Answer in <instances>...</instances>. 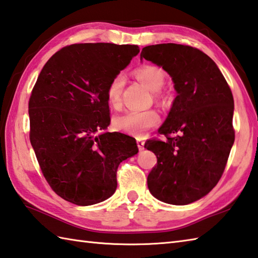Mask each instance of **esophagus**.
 <instances>
[{"mask_svg": "<svg viewBox=\"0 0 258 258\" xmlns=\"http://www.w3.org/2000/svg\"><path fill=\"white\" fill-rule=\"evenodd\" d=\"M137 145H138L139 150H144L145 149V141L143 139H138L137 140Z\"/></svg>", "mask_w": 258, "mask_h": 258, "instance_id": "34e87169", "label": "esophagus"}]
</instances>
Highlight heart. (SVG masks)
Masks as SVG:
<instances>
[{"mask_svg": "<svg viewBox=\"0 0 258 258\" xmlns=\"http://www.w3.org/2000/svg\"><path fill=\"white\" fill-rule=\"evenodd\" d=\"M139 81L152 92H158L165 83V72L159 67L146 64L135 71ZM124 79L122 75L114 76L107 88V98L112 107L121 102V92ZM159 123V114L155 110H129L115 117L113 124L118 130L131 136L141 137L147 130Z\"/></svg>", "mask_w": 258, "mask_h": 258, "instance_id": "b5f03b06", "label": "heart"}]
</instances>
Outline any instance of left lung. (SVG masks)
I'll use <instances>...</instances> for the list:
<instances>
[{"label":"left lung","instance_id":"obj_1","mask_svg":"<svg viewBox=\"0 0 258 258\" xmlns=\"http://www.w3.org/2000/svg\"><path fill=\"white\" fill-rule=\"evenodd\" d=\"M141 59L162 67L177 97L159 128L166 140L149 139L157 156L147 182L151 195L171 205H187L217 185L235 140L234 98L216 63L189 45L145 46Z\"/></svg>","mask_w":258,"mask_h":258}]
</instances>
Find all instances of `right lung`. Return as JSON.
<instances>
[{"instance_id":"obj_1","label":"right lung","mask_w":258,"mask_h":258,"mask_svg":"<svg viewBox=\"0 0 258 258\" xmlns=\"http://www.w3.org/2000/svg\"><path fill=\"white\" fill-rule=\"evenodd\" d=\"M138 45L79 43L52 55L29 101L30 141L56 195L78 206L111 197L117 169L138 152L136 139L103 133L110 124L107 88L139 53Z\"/></svg>"}]
</instances>
